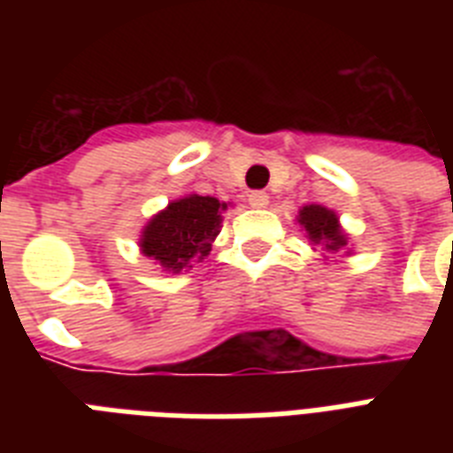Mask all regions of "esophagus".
Wrapping results in <instances>:
<instances>
[{
	"label": "esophagus",
	"instance_id": "esophagus-1",
	"mask_svg": "<svg viewBox=\"0 0 453 453\" xmlns=\"http://www.w3.org/2000/svg\"><path fill=\"white\" fill-rule=\"evenodd\" d=\"M270 202L268 197V192H263V190H254L251 195H249V204L254 206V209H265Z\"/></svg>",
	"mask_w": 453,
	"mask_h": 453
}]
</instances>
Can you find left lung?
Instances as JSON below:
<instances>
[{"label": "left lung", "mask_w": 453, "mask_h": 453, "mask_svg": "<svg viewBox=\"0 0 453 453\" xmlns=\"http://www.w3.org/2000/svg\"><path fill=\"white\" fill-rule=\"evenodd\" d=\"M298 226L305 230V237L312 247H322L324 261L334 254L350 256L348 249V233L338 220V213L334 209H326L322 204H305L298 209Z\"/></svg>", "instance_id": "1"}]
</instances>
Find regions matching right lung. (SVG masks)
Returning a JSON list of instances; mask_svg holds the SVG:
<instances>
[{"label":"right lung","instance_id":"obj_1","mask_svg":"<svg viewBox=\"0 0 453 453\" xmlns=\"http://www.w3.org/2000/svg\"><path fill=\"white\" fill-rule=\"evenodd\" d=\"M226 209V202L197 192L171 199L141 230V254L173 275L190 270L192 263L204 261L211 251Z\"/></svg>","mask_w":453,"mask_h":453}]
</instances>
